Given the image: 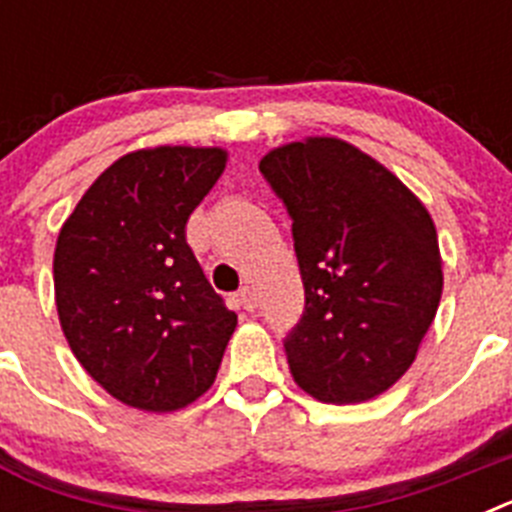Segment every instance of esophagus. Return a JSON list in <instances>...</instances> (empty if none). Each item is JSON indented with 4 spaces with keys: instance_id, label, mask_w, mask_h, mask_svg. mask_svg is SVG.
Returning <instances> with one entry per match:
<instances>
[{
    "instance_id": "obj_1",
    "label": "esophagus",
    "mask_w": 512,
    "mask_h": 512,
    "mask_svg": "<svg viewBox=\"0 0 512 512\" xmlns=\"http://www.w3.org/2000/svg\"><path fill=\"white\" fill-rule=\"evenodd\" d=\"M238 305L243 307V310L253 312L256 307H259V300H256V292H253L251 287H241L238 289Z\"/></svg>"
}]
</instances>
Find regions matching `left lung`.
<instances>
[{"label": "left lung", "mask_w": 512, "mask_h": 512, "mask_svg": "<svg viewBox=\"0 0 512 512\" xmlns=\"http://www.w3.org/2000/svg\"><path fill=\"white\" fill-rule=\"evenodd\" d=\"M292 217L305 312L284 338L307 395L354 405L390 390L436 318L443 271L436 225L413 192L338 138L261 158Z\"/></svg>", "instance_id": "8db88e82"}]
</instances>
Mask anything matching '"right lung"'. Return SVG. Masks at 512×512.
<instances>
[{"label":"right lung","mask_w":512,"mask_h":512,"mask_svg":"<svg viewBox=\"0 0 512 512\" xmlns=\"http://www.w3.org/2000/svg\"><path fill=\"white\" fill-rule=\"evenodd\" d=\"M225 158L187 146L128 153L58 233L53 284L66 341L130 408L171 413L205 395L238 323L187 243L189 215Z\"/></svg>","instance_id":"obj_1"}]
</instances>
